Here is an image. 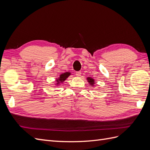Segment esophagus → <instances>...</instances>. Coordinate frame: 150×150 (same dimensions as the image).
Returning <instances> with one entry per match:
<instances>
[{
  "label": "esophagus",
  "mask_w": 150,
  "mask_h": 150,
  "mask_svg": "<svg viewBox=\"0 0 150 150\" xmlns=\"http://www.w3.org/2000/svg\"><path fill=\"white\" fill-rule=\"evenodd\" d=\"M76 75L78 77H80L81 76V71H78L76 72Z\"/></svg>",
  "instance_id": "34e87169"
}]
</instances>
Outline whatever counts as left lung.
<instances>
[{
  "instance_id": "8db88e82",
  "label": "left lung",
  "mask_w": 150,
  "mask_h": 150,
  "mask_svg": "<svg viewBox=\"0 0 150 150\" xmlns=\"http://www.w3.org/2000/svg\"><path fill=\"white\" fill-rule=\"evenodd\" d=\"M87 81H88V82L89 83V84L90 85V86H94V84H95V80L93 78H91V77H88L87 78Z\"/></svg>"
}]
</instances>
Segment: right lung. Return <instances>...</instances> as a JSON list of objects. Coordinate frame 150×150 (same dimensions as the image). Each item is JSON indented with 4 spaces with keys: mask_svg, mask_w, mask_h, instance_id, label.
Here are the masks:
<instances>
[{
    "mask_svg": "<svg viewBox=\"0 0 150 150\" xmlns=\"http://www.w3.org/2000/svg\"><path fill=\"white\" fill-rule=\"evenodd\" d=\"M70 75H71V73L70 72H66L64 73H62L59 75V77H58L56 79V83L55 84V86H59L62 83H64V81H66V79L69 77Z\"/></svg>",
    "mask_w": 150,
    "mask_h": 150,
    "instance_id": "1",
    "label": "right lung"
}]
</instances>
